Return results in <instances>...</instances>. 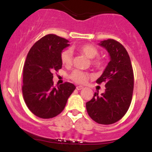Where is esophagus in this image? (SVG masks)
Listing matches in <instances>:
<instances>
[{"mask_svg": "<svg viewBox=\"0 0 152 152\" xmlns=\"http://www.w3.org/2000/svg\"><path fill=\"white\" fill-rule=\"evenodd\" d=\"M83 87L82 86H76V89L78 90V91L83 89Z\"/></svg>", "mask_w": 152, "mask_h": 152, "instance_id": "1", "label": "esophagus"}]
</instances>
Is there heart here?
Returning a JSON list of instances; mask_svg holds the SVG:
<instances>
[{"instance_id":"1","label":"heart","mask_w":152,"mask_h":152,"mask_svg":"<svg viewBox=\"0 0 152 152\" xmlns=\"http://www.w3.org/2000/svg\"><path fill=\"white\" fill-rule=\"evenodd\" d=\"M78 50L80 53L84 54L86 56L90 59H94L99 56V50L91 44H84L79 46L78 48ZM61 61L63 65L65 66H70L72 64V53L70 50H64L61 53ZM92 64L97 68H102L104 65V62L101 59L97 58L92 61ZM89 75L86 72L75 70L71 75V78L74 80L75 82L78 83H84L88 80Z\"/></svg>"}]
</instances>
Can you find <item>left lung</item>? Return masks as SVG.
<instances>
[{
	"label": "left lung",
	"instance_id": "1",
	"mask_svg": "<svg viewBox=\"0 0 152 152\" xmlns=\"http://www.w3.org/2000/svg\"><path fill=\"white\" fill-rule=\"evenodd\" d=\"M99 46L107 50L110 61L102 76L96 80L106 82L105 92L94 94L86 104L88 114L100 124H111L124 116L132 102L134 74L128 52L120 43L113 39L104 40Z\"/></svg>",
	"mask_w": 152,
	"mask_h": 152
}]
</instances>
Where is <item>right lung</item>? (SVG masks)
Wrapping results in <instances>:
<instances>
[{
	"label": "right lung",
	"mask_w": 152,
	"mask_h": 152,
	"mask_svg": "<svg viewBox=\"0 0 152 152\" xmlns=\"http://www.w3.org/2000/svg\"><path fill=\"white\" fill-rule=\"evenodd\" d=\"M69 43L56 35H46L35 43L26 57L23 96L28 108L38 117L50 118L61 113L76 88L69 82L53 86L52 73L61 69V53L70 46Z\"/></svg>",
	"instance_id": "obj_1"
}]
</instances>
